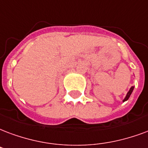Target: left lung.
I'll list each match as a JSON object with an SVG mask.
<instances>
[{
  "mask_svg": "<svg viewBox=\"0 0 148 148\" xmlns=\"http://www.w3.org/2000/svg\"><path fill=\"white\" fill-rule=\"evenodd\" d=\"M133 88H134V87H133V86H132V87H131V88H130V91L128 92V93H127L126 96H125V98L124 99L123 102H125V100H127V99L130 98V95H131V93H132V90H133Z\"/></svg>",
  "mask_w": 148,
  "mask_h": 148,
  "instance_id": "8db88e82",
  "label": "left lung"
}]
</instances>
